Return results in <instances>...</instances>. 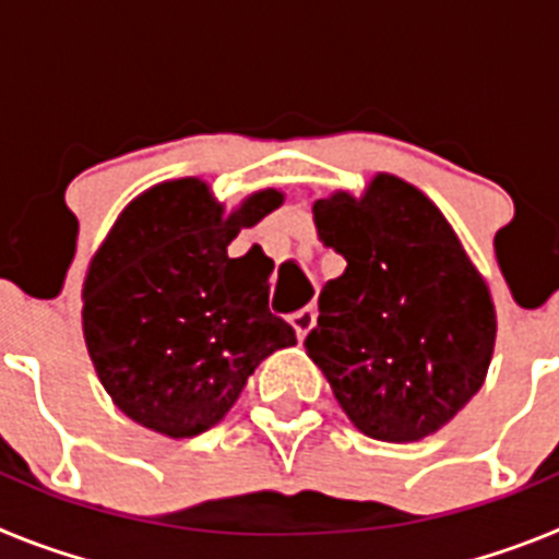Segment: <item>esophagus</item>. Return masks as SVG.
I'll return each instance as SVG.
<instances>
[{
    "mask_svg": "<svg viewBox=\"0 0 559 559\" xmlns=\"http://www.w3.org/2000/svg\"><path fill=\"white\" fill-rule=\"evenodd\" d=\"M316 324V310L313 308H302V310H296L294 316H290V328L296 330V338L305 341V335L313 330Z\"/></svg>",
    "mask_w": 559,
    "mask_h": 559,
    "instance_id": "obj_1",
    "label": "esophagus"
}]
</instances>
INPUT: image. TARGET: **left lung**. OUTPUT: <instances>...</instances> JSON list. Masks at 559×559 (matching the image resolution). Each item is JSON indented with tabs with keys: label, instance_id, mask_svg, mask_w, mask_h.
<instances>
[{
	"label": "left lung",
	"instance_id": "obj_1",
	"mask_svg": "<svg viewBox=\"0 0 559 559\" xmlns=\"http://www.w3.org/2000/svg\"><path fill=\"white\" fill-rule=\"evenodd\" d=\"M313 221L347 269L324 285L305 349L358 431L380 442L437 433L490 367L496 305L484 276L437 204L389 173L360 199H319Z\"/></svg>",
	"mask_w": 559,
	"mask_h": 559
}]
</instances>
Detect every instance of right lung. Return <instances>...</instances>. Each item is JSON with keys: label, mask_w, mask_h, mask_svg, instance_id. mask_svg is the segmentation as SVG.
<instances>
[{"label": "right lung", "mask_w": 559, "mask_h": 559, "mask_svg": "<svg viewBox=\"0 0 559 559\" xmlns=\"http://www.w3.org/2000/svg\"><path fill=\"white\" fill-rule=\"evenodd\" d=\"M283 204L260 190L224 215L201 179L151 187L122 210L83 283V338L114 406L173 439L218 426L249 374L296 344L269 310L263 254L226 246Z\"/></svg>", "instance_id": "right-lung-1"}]
</instances>
